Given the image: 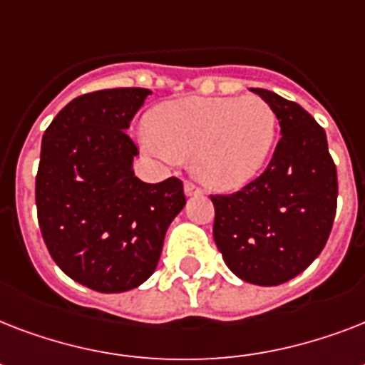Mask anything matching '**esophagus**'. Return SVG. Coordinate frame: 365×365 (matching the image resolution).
Listing matches in <instances>:
<instances>
[{"label":"esophagus","instance_id":"1","mask_svg":"<svg viewBox=\"0 0 365 365\" xmlns=\"http://www.w3.org/2000/svg\"><path fill=\"white\" fill-rule=\"evenodd\" d=\"M183 191H185V195H187V197H193V195H200V193H202V189L197 187V185H195L193 182H185V183H183Z\"/></svg>","mask_w":365,"mask_h":365}]
</instances>
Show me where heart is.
Returning a JSON list of instances; mask_svg holds the SVG:
<instances>
[{"mask_svg":"<svg viewBox=\"0 0 365 365\" xmlns=\"http://www.w3.org/2000/svg\"><path fill=\"white\" fill-rule=\"evenodd\" d=\"M143 148L160 159L191 157L206 187L235 191L265 166L277 140L278 117L259 96L182 98L148 115Z\"/></svg>","mask_w":365,"mask_h":365,"instance_id":"heart-1","label":"heart"}]
</instances>
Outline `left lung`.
<instances>
[{
    "instance_id": "1",
    "label": "left lung",
    "mask_w": 365,
    "mask_h": 365,
    "mask_svg": "<svg viewBox=\"0 0 365 365\" xmlns=\"http://www.w3.org/2000/svg\"><path fill=\"white\" fill-rule=\"evenodd\" d=\"M280 140L267 170L233 195L212 197L214 240L244 282L278 286L317 259L334 225L337 170L326 132L299 104L265 88Z\"/></svg>"
}]
</instances>
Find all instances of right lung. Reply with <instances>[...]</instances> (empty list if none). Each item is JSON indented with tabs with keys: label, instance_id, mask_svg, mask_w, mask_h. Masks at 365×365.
I'll return each mask as SVG.
<instances>
[{
	"label": "right lung",
	"instance_id": "right-lung-1",
	"mask_svg": "<svg viewBox=\"0 0 365 365\" xmlns=\"http://www.w3.org/2000/svg\"><path fill=\"white\" fill-rule=\"evenodd\" d=\"M149 88H108L71 100L43 134L37 220L48 254L76 282L121 294L157 269L165 235L183 210L178 178L134 176L126 130Z\"/></svg>",
	"mask_w": 365,
	"mask_h": 365
}]
</instances>
